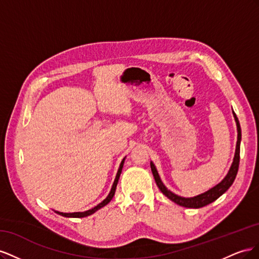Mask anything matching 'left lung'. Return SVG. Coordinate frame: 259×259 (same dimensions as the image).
Instances as JSON below:
<instances>
[{"instance_id": "left-lung-1", "label": "left lung", "mask_w": 259, "mask_h": 259, "mask_svg": "<svg viewBox=\"0 0 259 259\" xmlns=\"http://www.w3.org/2000/svg\"><path fill=\"white\" fill-rule=\"evenodd\" d=\"M233 116L234 120H236L237 123V130H238V140H237V147H236V153H234V158H233V162L231 164V167L228 171V174L226 175V177L222 180L221 183L218 185H216L215 187L211 188V189L207 190L204 193H201L197 197L193 198H183L179 197V195L173 193L171 191H169L167 188L164 186V184L162 183V180L158 174V170H156L154 164L151 162L150 166H151V170L153 177L155 179V183L158 185L159 189L161 190V192L167 197L169 200L173 201L176 204L184 206V207H189V208H200L205 206L209 203L214 202L215 200H217L221 195H223L227 190L229 189L230 186L233 184L234 179H236V176L238 174V169H239V163H240V144H241V126L238 117L236 115V113L233 112Z\"/></svg>"}]
</instances>
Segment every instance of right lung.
Segmentation results:
<instances>
[{
  "instance_id": "right-lung-1",
  "label": "right lung",
  "mask_w": 259,
  "mask_h": 259,
  "mask_svg": "<svg viewBox=\"0 0 259 259\" xmlns=\"http://www.w3.org/2000/svg\"><path fill=\"white\" fill-rule=\"evenodd\" d=\"M124 161H125V158L122 160V162H121V164H120V167H119V170H117V173H116V176H115L114 183H113V185H112V188H111V191H110V193H109V194H108V197H107L103 202L99 203V204H98L97 206L93 207V208H91V209H89V210H85V211H76V213H60V211H56V213H57V214H59V215H61V216H65V217L81 218V217H86V216H89V215H92V214L95 213L96 210H98V209H100L101 207H104L105 205H107L108 203L112 200L113 195H114V193H115L116 185H117V182H119L120 175H121V173H122V168H123Z\"/></svg>"
}]
</instances>
